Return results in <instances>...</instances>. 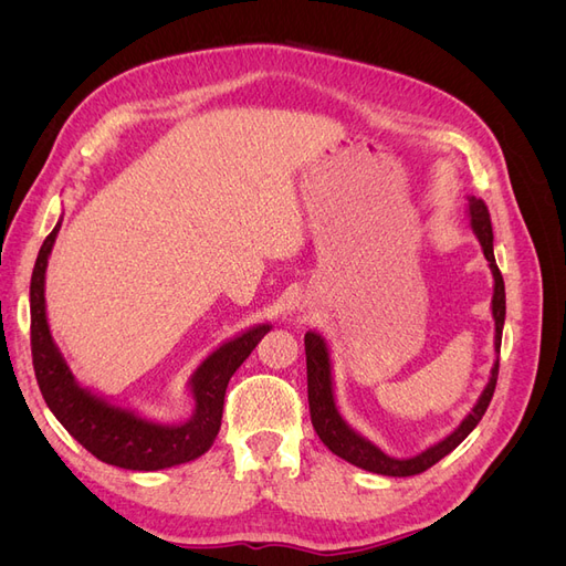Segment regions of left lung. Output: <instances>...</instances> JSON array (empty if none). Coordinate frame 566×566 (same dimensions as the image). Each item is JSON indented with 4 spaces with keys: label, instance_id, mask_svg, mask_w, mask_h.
I'll return each instance as SVG.
<instances>
[{
    "label": "left lung",
    "instance_id": "left-lung-1",
    "mask_svg": "<svg viewBox=\"0 0 566 566\" xmlns=\"http://www.w3.org/2000/svg\"><path fill=\"white\" fill-rule=\"evenodd\" d=\"M468 219H470L472 233L476 235L479 245H482V252L486 256L491 276H493L491 316H493V325H495V333H493L495 361L491 366L489 382H486L484 391L479 394L474 408L465 418H462V422L449 437H443L441 441L434 443V447L424 449L422 453H418L413 458L387 455L380 447H375L370 439L358 434L354 427L345 418H342L337 401H335V378H333V358H331L328 339H325L316 331H306V335H304L306 391H310V413H312L314 430H316L318 439L335 455H339L342 460H347V462H352V465L361 468L366 472L385 474V476H413V474L430 470L441 458H447L458 447V443L474 430L491 403L495 380H499V354H501V339H503V325H505V283H503V276L499 271V264H495L489 210H486V205L474 196H468Z\"/></svg>",
    "mask_w": 566,
    "mask_h": 566
}]
</instances>
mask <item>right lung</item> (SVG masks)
<instances>
[{"label":"right lung","mask_w":566,"mask_h":566,"mask_svg":"<svg viewBox=\"0 0 566 566\" xmlns=\"http://www.w3.org/2000/svg\"><path fill=\"white\" fill-rule=\"evenodd\" d=\"M63 214L40 248L30 279V345L38 385L51 413L84 449L108 465L156 472L184 465L208 453L221 427L227 385L271 323H256L221 342L198 368L186 387L193 399V413L184 422H163L123 406L90 387H82L59 349L46 318V264L61 231Z\"/></svg>","instance_id":"1"}]
</instances>
